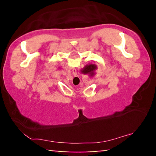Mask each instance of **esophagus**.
<instances>
[{
	"label": "esophagus",
	"mask_w": 156,
	"mask_h": 156,
	"mask_svg": "<svg viewBox=\"0 0 156 156\" xmlns=\"http://www.w3.org/2000/svg\"><path fill=\"white\" fill-rule=\"evenodd\" d=\"M72 73H73V75L74 76H76V75H77V70H76V69H75V68L73 69Z\"/></svg>",
	"instance_id": "1"
}]
</instances>
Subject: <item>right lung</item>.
I'll return each mask as SVG.
<instances>
[{
    "label": "right lung",
    "instance_id": "add662e5",
    "mask_svg": "<svg viewBox=\"0 0 156 156\" xmlns=\"http://www.w3.org/2000/svg\"><path fill=\"white\" fill-rule=\"evenodd\" d=\"M98 69L96 65L95 64H88L81 70L82 73L83 74H89L90 76H94L95 75V71Z\"/></svg>",
    "mask_w": 156,
    "mask_h": 156
}]
</instances>
